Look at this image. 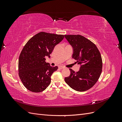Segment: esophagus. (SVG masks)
I'll list each match as a JSON object with an SVG mask.
<instances>
[{"label": "esophagus", "mask_w": 122, "mask_h": 122, "mask_svg": "<svg viewBox=\"0 0 122 122\" xmlns=\"http://www.w3.org/2000/svg\"><path fill=\"white\" fill-rule=\"evenodd\" d=\"M58 68L60 69H62L64 68V67H63V66H59Z\"/></svg>", "instance_id": "esophagus-1"}]
</instances>
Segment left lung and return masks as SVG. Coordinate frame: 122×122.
Returning <instances> with one entry per match:
<instances>
[{"label":"left lung","mask_w":122,"mask_h":122,"mask_svg":"<svg viewBox=\"0 0 122 122\" xmlns=\"http://www.w3.org/2000/svg\"><path fill=\"white\" fill-rule=\"evenodd\" d=\"M65 36L73 48L72 58L80 65L79 71L77 72L70 69L71 74L65 77V82L76 91H86L94 86L101 75L102 60L100 52L94 43L82 36Z\"/></svg>","instance_id":"obj_1"}]
</instances>
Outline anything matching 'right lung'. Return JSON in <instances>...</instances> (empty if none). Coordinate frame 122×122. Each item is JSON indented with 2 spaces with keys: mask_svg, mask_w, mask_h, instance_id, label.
<instances>
[{
  "mask_svg": "<svg viewBox=\"0 0 122 122\" xmlns=\"http://www.w3.org/2000/svg\"><path fill=\"white\" fill-rule=\"evenodd\" d=\"M64 36L40 32L29 39L21 51L18 62L19 76L24 86L34 93L45 90L51 83V76L58 69L45 61L54 47Z\"/></svg>",
  "mask_w": 122,
  "mask_h": 122,
  "instance_id": "right-lung-1",
  "label": "right lung"
}]
</instances>
